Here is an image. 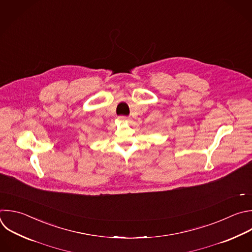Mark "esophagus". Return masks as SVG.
I'll list each match as a JSON object with an SVG mask.
<instances>
[{"mask_svg": "<svg viewBox=\"0 0 252 252\" xmlns=\"http://www.w3.org/2000/svg\"><path fill=\"white\" fill-rule=\"evenodd\" d=\"M119 119H120V121H122V122H126V121L127 120L126 117H120Z\"/></svg>", "mask_w": 252, "mask_h": 252, "instance_id": "esophagus-1", "label": "esophagus"}]
</instances>
